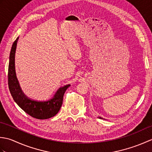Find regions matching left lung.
<instances>
[{
  "label": "left lung",
  "mask_w": 152,
  "mask_h": 152,
  "mask_svg": "<svg viewBox=\"0 0 152 152\" xmlns=\"http://www.w3.org/2000/svg\"><path fill=\"white\" fill-rule=\"evenodd\" d=\"M99 118H100V119H103V118H101V117H99Z\"/></svg>",
  "instance_id": "obj_1"
}]
</instances>
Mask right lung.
Here are the masks:
<instances>
[{"label":"right lung","instance_id":"add662e5","mask_svg":"<svg viewBox=\"0 0 152 152\" xmlns=\"http://www.w3.org/2000/svg\"><path fill=\"white\" fill-rule=\"evenodd\" d=\"M19 37L13 43L10 54L8 65V87L14 101L23 110L33 118L46 119L56 115L62 106L63 96L70 84L61 87L53 97L48 101H35L27 97L19 86L15 70V53Z\"/></svg>","mask_w":152,"mask_h":152}]
</instances>
